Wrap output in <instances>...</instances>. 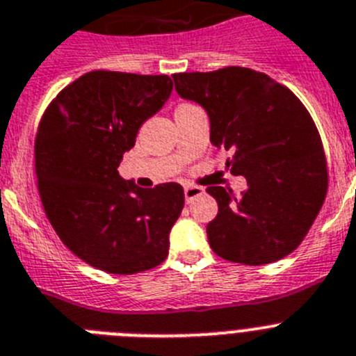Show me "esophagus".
Returning <instances> with one entry per match:
<instances>
[{"instance_id":"1","label":"esophagus","mask_w":356,"mask_h":356,"mask_svg":"<svg viewBox=\"0 0 356 356\" xmlns=\"http://www.w3.org/2000/svg\"><path fill=\"white\" fill-rule=\"evenodd\" d=\"M204 193V188L200 186H193V184H188V186H184V199H186V202H193V200L197 199V197H200Z\"/></svg>"}]
</instances>
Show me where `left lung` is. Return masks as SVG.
Returning a JSON list of instances; mask_svg holds the SVG:
<instances>
[{"instance_id": "1", "label": "left lung", "mask_w": 356, "mask_h": 356, "mask_svg": "<svg viewBox=\"0 0 356 356\" xmlns=\"http://www.w3.org/2000/svg\"><path fill=\"white\" fill-rule=\"evenodd\" d=\"M172 76L182 98L208 111L211 143L233 154L231 174L247 179L242 197L231 188H208L218 204L206 227L215 254L243 265L289 256L327 191L323 141L307 107L289 88L249 67Z\"/></svg>"}]
</instances>
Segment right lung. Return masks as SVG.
Returning <instances> with one entry per match:
<instances>
[{
	"label": "right lung",
	"mask_w": 356,
	"mask_h": 356,
	"mask_svg": "<svg viewBox=\"0 0 356 356\" xmlns=\"http://www.w3.org/2000/svg\"><path fill=\"white\" fill-rule=\"evenodd\" d=\"M168 75L89 71L49 102L33 156L49 224L82 261L136 274L168 256V234L184 206L177 182L138 188L118 174L138 129L168 100Z\"/></svg>",
	"instance_id": "add662e5"
}]
</instances>
